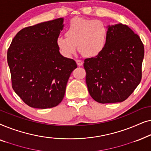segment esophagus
<instances>
[{
  "mask_svg": "<svg viewBox=\"0 0 151 151\" xmlns=\"http://www.w3.org/2000/svg\"><path fill=\"white\" fill-rule=\"evenodd\" d=\"M76 63H77V65H78V66H82V64H83V62H82L81 60H76Z\"/></svg>",
  "mask_w": 151,
  "mask_h": 151,
  "instance_id": "obj_1",
  "label": "esophagus"
}]
</instances>
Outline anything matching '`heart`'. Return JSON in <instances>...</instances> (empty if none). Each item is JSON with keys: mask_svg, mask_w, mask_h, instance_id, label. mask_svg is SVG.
<instances>
[{"mask_svg": "<svg viewBox=\"0 0 151 151\" xmlns=\"http://www.w3.org/2000/svg\"><path fill=\"white\" fill-rule=\"evenodd\" d=\"M65 35L56 38V45L62 55L71 58L78 47L86 56L94 57L106 47L108 31L100 20L74 18L66 28Z\"/></svg>", "mask_w": 151, "mask_h": 151, "instance_id": "1", "label": "heart"}]
</instances>
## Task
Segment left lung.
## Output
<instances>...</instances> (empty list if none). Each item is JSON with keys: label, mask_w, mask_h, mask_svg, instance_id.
I'll use <instances>...</instances> for the list:
<instances>
[{"label": "left lung", "mask_w": 151, "mask_h": 151, "mask_svg": "<svg viewBox=\"0 0 151 151\" xmlns=\"http://www.w3.org/2000/svg\"><path fill=\"white\" fill-rule=\"evenodd\" d=\"M105 48L84 60L86 83L90 96L102 104L122 102L142 80L144 47L137 34L126 24L109 25Z\"/></svg>", "instance_id": "1"}]
</instances>
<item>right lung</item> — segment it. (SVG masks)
<instances>
[{
    "mask_svg": "<svg viewBox=\"0 0 151 151\" xmlns=\"http://www.w3.org/2000/svg\"><path fill=\"white\" fill-rule=\"evenodd\" d=\"M63 20L60 18L23 28L8 49L12 88L33 108L58 105L70 75L77 68L75 60L63 56L56 45Z\"/></svg>",
    "mask_w": 151,
    "mask_h": 151,
    "instance_id": "right-lung-1",
    "label": "right lung"
}]
</instances>
